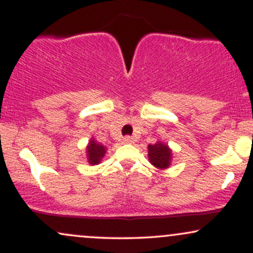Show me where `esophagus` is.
<instances>
[{
	"instance_id": "esophagus-1",
	"label": "esophagus",
	"mask_w": 253,
	"mask_h": 253,
	"mask_svg": "<svg viewBox=\"0 0 253 253\" xmlns=\"http://www.w3.org/2000/svg\"><path fill=\"white\" fill-rule=\"evenodd\" d=\"M123 143H125V144L134 143V138H132V136H125V138L123 139Z\"/></svg>"
}]
</instances>
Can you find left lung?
Instances as JSON below:
<instances>
[{
  "mask_svg": "<svg viewBox=\"0 0 253 253\" xmlns=\"http://www.w3.org/2000/svg\"><path fill=\"white\" fill-rule=\"evenodd\" d=\"M147 150H149V155H147L149 156V161L153 167L161 170L168 169L170 167L172 152H171L167 144H163L162 141H157V144L149 145Z\"/></svg>",
  "mask_w": 253,
  "mask_h": 253,
  "instance_id": "left-lung-1",
  "label": "left lung"
}]
</instances>
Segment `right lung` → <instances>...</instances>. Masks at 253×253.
I'll list each match as a JSON object with an SVG mask.
<instances>
[{"instance_id":"obj_1","label":"right lung","mask_w":253,"mask_h":253,"mask_svg":"<svg viewBox=\"0 0 253 253\" xmlns=\"http://www.w3.org/2000/svg\"><path fill=\"white\" fill-rule=\"evenodd\" d=\"M106 153V147L100 143H96L94 139L90 140V143L86 147V157H88V162L91 165H96L102 161Z\"/></svg>"}]
</instances>
